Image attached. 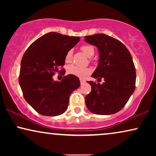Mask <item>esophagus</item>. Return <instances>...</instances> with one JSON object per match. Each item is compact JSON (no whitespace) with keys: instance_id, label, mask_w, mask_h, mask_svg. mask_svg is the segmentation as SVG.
Wrapping results in <instances>:
<instances>
[{"instance_id":"esophagus-1","label":"esophagus","mask_w":156,"mask_h":156,"mask_svg":"<svg viewBox=\"0 0 156 156\" xmlns=\"http://www.w3.org/2000/svg\"><path fill=\"white\" fill-rule=\"evenodd\" d=\"M80 83H81V84H84V83H85V81L84 80H80Z\"/></svg>"}]
</instances>
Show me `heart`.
<instances>
[{
  "label": "heart",
  "instance_id": "1",
  "mask_svg": "<svg viewBox=\"0 0 156 156\" xmlns=\"http://www.w3.org/2000/svg\"><path fill=\"white\" fill-rule=\"evenodd\" d=\"M81 50L87 57H91L94 54V48L93 46L90 45V44H84L81 47ZM72 58V51L69 50L66 53L65 60V62L69 63L71 62ZM91 70L90 68L89 67H78V66L72 65H69L67 69V74H71V75H74L80 78H84L87 76H88L89 74L91 73Z\"/></svg>",
  "mask_w": 156,
  "mask_h": 156
}]
</instances>
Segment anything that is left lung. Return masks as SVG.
Segmentation results:
<instances>
[{"label":"left lung","instance_id":"1","mask_svg":"<svg viewBox=\"0 0 156 156\" xmlns=\"http://www.w3.org/2000/svg\"><path fill=\"white\" fill-rule=\"evenodd\" d=\"M85 41L95 45L99 53V65L91 76L102 84L89 81L91 91L85 97L91 112L110 115L124 107L136 87V68L129 50L122 42L105 34L85 36Z\"/></svg>","mask_w":156,"mask_h":156}]
</instances>
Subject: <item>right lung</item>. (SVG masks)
Returning a JSON list of instances; mask_svg holds the SVG:
<instances>
[{
    "label": "right lung",
    "mask_w": 156,
    "mask_h": 156,
    "mask_svg": "<svg viewBox=\"0 0 156 156\" xmlns=\"http://www.w3.org/2000/svg\"><path fill=\"white\" fill-rule=\"evenodd\" d=\"M80 37L51 32L33 42L21 60L19 84L26 101L43 116H59L67 110L69 96L80 86L77 76L68 74L61 82L55 72L65 65V57ZM61 74H65L64 69Z\"/></svg>",
    "instance_id": "obj_1"
}]
</instances>
